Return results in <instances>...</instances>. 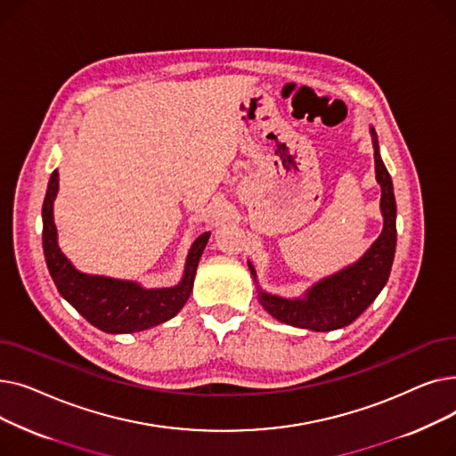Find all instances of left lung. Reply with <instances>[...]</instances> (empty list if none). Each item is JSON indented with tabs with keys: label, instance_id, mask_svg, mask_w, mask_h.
<instances>
[{
	"label": "left lung",
	"instance_id": "1",
	"mask_svg": "<svg viewBox=\"0 0 456 456\" xmlns=\"http://www.w3.org/2000/svg\"><path fill=\"white\" fill-rule=\"evenodd\" d=\"M370 134L382 214V231L370 249L353 265L314 282L301 297H281L262 290L256 282V272L248 260L249 272L256 282L260 305L268 310V314L286 325L316 332L342 329L361 316L388 282L397 242V207L392 177L380 159L373 127H370Z\"/></svg>",
	"mask_w": 456,
	"mask_h": 456
}]
</instances>
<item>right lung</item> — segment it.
Masks as SVG:
<instances>
[{"mask_svg": "<svg viewBox=\"0 0 456 456\" xmlns=\"http://www.w3.org/2000/svg\"><path fill=\"white\" fill-rule=\"evenodd\" d=\"M59 191V172L47 183L42 205V246L47 270L59 294L94 327L110 334L146 330L172 320L188 301L194 289L196 270L210 232L200 234L186 255L184 273L170 289H143L136 281L90 275L79 272L57 242L53 203Z\"/></svg>", "mask_w": 456, "mask_h": 456, "instance_id": "right-lung-1", "label": "right lung"}]
</instances>
